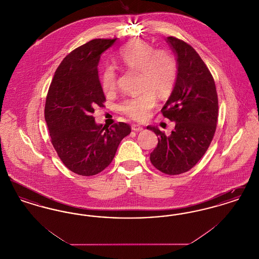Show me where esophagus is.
<instances>
[{"label": "esophagus", "mask_w": 259, "mask_h": 259, "mask_svg": "<svg viewBox=\"0 0 259 259\" xmlns=\"http://www.w3.org/2000/svg\"><path fill=\"white\" fill-rule=\"evenodd\" d=\"M144 128L143 126L139 125V124H132V130H134L136 132H139V131H142Z\"/></svg>", "instance_id": "esophagus-1"}]
</instances>
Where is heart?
<instances>
[{"mask_svg":"<svg viewBox=\"0 0 259 259\" xmlns=\"http://www.w3.org/2000/svg\"><path fill=\"white\" fill-rule=\"evenodd\" d=\"M118 59L126 69L141 73V94L125 99L120 111L128 117L143 121L156 105V94L166 97L172 92L178 78V62L170 50H155L146 40L137 39L120 50ZM101 87L105 94H112L117 88V72L112 65L102 71Z\"/></svg>","mask_w":259,"mask_h":259,"instance_id":"b5f03b06","label":"heart"}]
</instances>
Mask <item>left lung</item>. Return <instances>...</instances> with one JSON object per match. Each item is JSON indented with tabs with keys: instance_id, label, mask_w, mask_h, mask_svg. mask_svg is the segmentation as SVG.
<instances>
[{
	"instance_id": "8db88e82",
	"label": "left lung",
	"mask_w": 259,
	"mask_h": 259,
	"mask_svg": "<svg viewBox=\"0 0 259 259\" xmlns=\"http://www.w3.org/2000/svg\"><path fill=\"white\" fill-rule=\"evenodd\" d=\"M178 56V78L161 112L176 122L170 136L148 126L158 136L151 164L174 176L189 171L206 153L217 129L219 100L214 79L196 50L184 40L167 37Z\"/></svg>"
}]
</instances>
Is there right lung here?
I'll list each match as a JSON object with an SVG mask.
<instances>
[{"label":"right lung","instance_id":"add662e5","mask_svg":"<svg viewBox=\"0 0 259 259\" xmlns=\"http://www.w3.org/2000/svg\"><path fill=\"white\" fill-rule=\"evenodd\" d=\"M116 38H94L71 51L57 68L46 100L50 141L63 164L79 176H94L113 159L131 126L97 125L92 113L106 97L99 80L101 54Z\"/></svg>","mask_w":259,"mask_h":259}]
</instances>
